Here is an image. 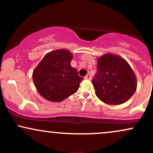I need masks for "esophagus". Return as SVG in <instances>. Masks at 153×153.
Masks as SVG:
<instances>
[{
    "label": "esophagus",
    "instance_id": "1",
    "mask_svg": "<svg viewBox=\"0 0 153 153\" xmlns=\"http://www.w3.org/2000/svg\"><path fill=\"white\" fill-rule=\"evenodd\" d=\"M85 79H88V80H91V75L90 74H88V75H85Z\"/></svg>",
    "mask_w": 153,
    "mask_h": 153
}]
</instances>
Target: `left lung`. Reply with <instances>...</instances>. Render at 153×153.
<instances>
[{"mask_svg": "<svg viewBox=\"0 0 153 153\" xmlns=\"http://www.w3.org/2000/svg\"><path fill=\"white\" fill-rule=\"evenodd\" d=\"M92 83L97 97L110 105L125 103L137 88L134 72L127 61L111 54L98 59L97 72Z\"/></svg>", "mask_w": 153, "mask_h": 153, "instance_id": "8db88e82", "label": "left lung"}]
</instances>
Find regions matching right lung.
Masks as SVG:
<instances>
[{
    "label": "right lung",
    "mask_w": 153,
    "mask_h": 153,
    "mask_svg": "<svg viewBox=\"0 0 153 153\" xmlns=\"http://www.w3.org/2000/svg\"><path fill=\"white\" fill-rule=\"evenodd\" d=\"M73 55L68 50L52 51L44 57L33 72V81L42 97L60 102L75 94L83 78L72 68Z\"/></svg>",
    "instance_id": "1"
}]
</instances>
